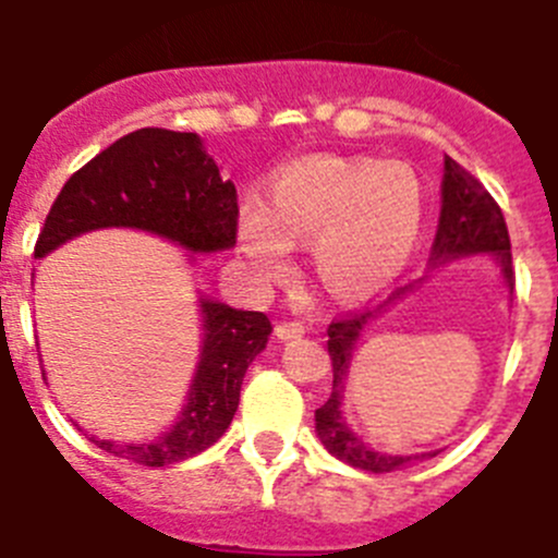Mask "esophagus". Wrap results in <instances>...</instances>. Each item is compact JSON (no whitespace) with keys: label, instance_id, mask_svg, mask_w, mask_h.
I'll return each instance as SVG.
<instances>
[{"label":"esophagus","instance_id":"esophagus-1","mask_svg":"<svg viewBox=\"0 0 558 558\" xmlns=\"http://www.w3.org/2000/svg\"><path fill=\"white\" fill-rule=\"evenodd\" d=\"M302 335H304V324H299V322L276 324V338L279 340H293V338H302Z\"/></svg>","mask_w":558,"mask_h":558}]
</instances>
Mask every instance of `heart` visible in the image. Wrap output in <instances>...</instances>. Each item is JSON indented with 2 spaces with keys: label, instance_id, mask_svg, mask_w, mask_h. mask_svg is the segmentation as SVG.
<instances>
[{
  "label": "heart",
  "instance_id": "1",
  "mask_svg": "<svg viewBox=\"0 0 558 558\" xmlns=\"http://www.w3.org/2000/svg\"><path fill=\"white\" fill-rule=\"evenodd\" d=\"M422 220L425 190L408 165L315 156L284 167L265 206L240 209L236 236L265 282L288 276L290 245L310 243L318 282L338 299H363L405 270Z\"/></svg>",
  "mask_w": 558,
  "mask_h": 558
}]
</instances>
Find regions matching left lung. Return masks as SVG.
<instances>
[{
    "label": "left lung",
    "instance_id": "obj_1",
    "mask_svg": "<svg viewBox=\"0 0 558 558\" xmlns=\"http://www.w3.org/2000/svg\"><path fill=\"white\" fill-rule=\"evenodd\" d=\"M481 251L495 254V259L500 263L502 279L514 290L509 226H506L500 206L470 170H463L456 159L447 156L445 184H441V218H438L430 263H445V259H456V256L463 254H481ZM368 318H372V310L347 313L329 324L327 349L329 357H332V393L315 411V430H318L322 445L335 458L347 461L349 466H357V470L366 472H391L397 466L416 461L418 456H386V452L372 450L340 418V391H343V379H347L349 363H352L354 340L360 338V329Z\"/></svg>",
    "mask_w": 558,
    "mask_h": 558
}]
</instances>
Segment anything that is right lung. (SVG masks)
Returning <instances> with one entry per match:
<instances>
[{"label": "right lung", "instance_id": "right-lung-1", "mask_svg": "<svg viewBox=\"0 0 558 558\" xmlns=\"http://www.w3.org/2000/svg\"><path fill=\"white\" fill-rule=\"evenodd\" d=\"M236 218L234 184L220 179L195 133L140 128L72 172L44 220L36 256L106 226L153 231L190 251H220L236 243ZM201 313L204 349L179 425L153 445L97 441L102 450L142 466H167L198 456L223 436L251 360L268 343L270 322L265 313L206 299Z\"/></svg>", "mask_w": 558, "mask_h": 558}]
</instances>
